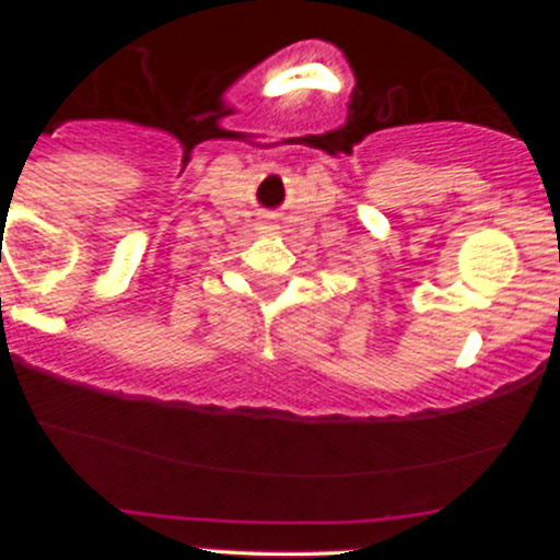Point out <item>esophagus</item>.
<instances>
[{
	"mask_svg": "<svg viewBox=\"0 0 560 560\" xmlns=\"http://www.w3.org/2000/svg\"><path fill=\"white\" fill-rule=\"evenodd\" d=\"M262 229H266V231H273V226H271V223H268V226H262Z\"/></svg>",
	"mask_w": 560,
	"mask_h": 560,
	"instance_id": "34e87169",
	"label": "esophagus"
}]
</instances>
